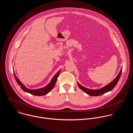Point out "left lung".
<instances>
[{"label": "left lung", "mask_w": 133, "mask_h": 133, "mask_svg": "<svg viewBox=\"0 0 133 133\" xmlns=\"http://www.w3.org/2000/svg\"><path fill=\"white\" fill-rule=\"evenodd\" d=\"M122 68L121 69L120 71L118 74V75L117 76V77L112 82H111L110 84H109L108 85H107L105 87H104L100 89L91 90V89L86 88L82 86V85H81L78 83H77V85H78L79 88L81 89V90H82L83 91H84L85 93H86L87 94H88L89 95L93 96H100V95H103V94H104V93H107L109 91H111L116 86V85L118 83L119 79L120 77V76H121V72H122Z\"/></svg>", "instance_id": "left-lung-1"}]
</instances>
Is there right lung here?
I'll return each mask as SVG.
<instances>
[{
	"mask_svg": "<svg viewBox=\"0 0 133 133\" xmlns=\"http://www.w3.org/2000/svg\"><path fill=\"white\" fill-rule=\"evenodd\" d=\"M60 70H59L57 74L54 76L52 78L51 81L50 82V83L47 85L46 86H45L44 88H42L39 89H36V90H31L29 89L26 88L19 80L18 77L16 76L15 73L14 72V74L15 76V79L18 83V84L20 86V88L22 89L24 91L29 93L30 94L34 95H36V96H42L47 94L48 93H49L55 86L57 79L59 75Z\"/></svg>",
	"mask_w": 133,
	"mask_h": 133,
	"instance_id": "add662e5",
	"label": "right lung"
}]
</instances>
